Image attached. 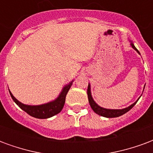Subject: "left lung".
Segmentation results:
<instances>
[{"label":"left lung","instance_id":"1","mask_svg":"<svg viewBox=\"0 0 153 153\" xmlns=\"http://www.w3.org/2000/svg\"><path fill=\"white\" fill-rule=\"evenodd\" d=\"M131 42V46L132 48H134V50H136L139 53V52L137 51V49L135 48V46L134 45V44L132 43V41ZM140 54V53H139ZM145 87V86H144ZM144 90V89H143ZM87 96H88V100L89 103H90V105L91 107V109H93V111L96 113L97 114H99L100 116L103 117H106V118H116V117L121 116V115H123L125 113H127L128 111H129L133 107H134L135 105H136V103L137 102V100H139V98L134 103V104H132L131 105L128 106L126 108H123V109H105V108H103L101 106H100L99 105H97L96 103V101L94 100L93 99V97L91 96V85H90V83L88 84V89H87Z\"/></svg>","mask_w":153,"mask_h":153}]
</instances>
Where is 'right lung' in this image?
<instances>
[{
    "mask_svg": "<svg viewBox=\"0 0 153 153\" xmlns=\"http://www.w3.org/2000/svg\"><path fill=\"white\" fill-rule=\"evenodd\" d=\"M72 82L73 81H71L63 86L62 91L60 92V94L56 99L49 102L42 104V105H30L23 104L13 96L12 93L10 91V90L9 91L10 95L16 105L24 111H25L28 114H30V116L34 117L37 119H48L61 112V110L64 106L66 96L68 94L69 89L71 88Z\"/></svg>",
    "mask_w": 153,
    "mask_h": 153,
    "instance_id": "1",
    "label": "right lung"
}]
</instances>
